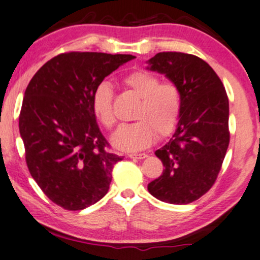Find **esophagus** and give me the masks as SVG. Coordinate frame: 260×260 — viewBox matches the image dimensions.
I'll use <instances>...</instances> for the list:
<instances>
[{"instance_id":"esophagus-1","label":"esophagus","mask_w":260,"mask_h":260,"mask_svg":"<svg viewBox=\"0 0 260 260\" xmlns=\"http://www.w3.org/2000/svg\"><path fill=\"white\" fill-rule=\"evenodd\" d=\"M129 157L134 159H143L145 157H148V155L144 154V152H142V154H130Z\"/></svg>"}]
</instances>
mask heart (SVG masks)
<instances>
[{
    "label": "heart",
    "mask_w": 260,
    "mask_h": 260,
    "mask_svg": "<svg viewBox=\"0 0 260 260\" xmlns=\"http://www.w3.org/2000/svg\"><path fill=\"white\" fill-rule=\"evenodd\" d=\"M123 83L131 88L141 103L135 111L133 123L120 124L112 135L113 147L122 151H138L148 148L158 136H167L175 129L181 111V93L175 84L161 83L148 71H134L123 77ZM113 90L103 81L94 88L91 108L95 119L106 129L115 124L112 111Z\"/></svg>",
    "instance_id": "1"
}]
</instances>
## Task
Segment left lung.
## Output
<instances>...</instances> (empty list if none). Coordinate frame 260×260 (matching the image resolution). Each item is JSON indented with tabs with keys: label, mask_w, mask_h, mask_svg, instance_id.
I'll return each mask as SVG.
<instances>
[{
	"label": "left lung",
	"mask_w": 260,
	"mask_h": 260,
	"mask_svg": "<svg viewBox=\"0 0 260 260\" xmlns=\"http://www.w3.org/2000/svg\"><path fill=\"white\" fill-rule=\"evenodd\" d=\"M148 70L165 74L181 93L179 122L173 136L155 151L162 175L148 184L167 204H190L211 189L230 143L229 98L214 70L198 56L157 53Z\"/></svg>",
	"instance_id": "obj_1"
}]
</instances>
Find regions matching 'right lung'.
<instances>
[{
	"mask_svg": "<svg viewBox=\"0 0 260 260\" xmlns=\"http://www.w3.org/2000/svg\"><path fill=\"white\" fill-rule=\"evenodd\" d=\"M136 56L62 53L34 74L24 92L20 135L29 173L60 207L80 211L108 193L122 156L106 151L91 108L94 88Z\"/></svg>",
	"mask_w": 260,
	"mask_h": 260,
	"instance_id": "obj_1",
	"label": "right lung"
}]
</instances>
